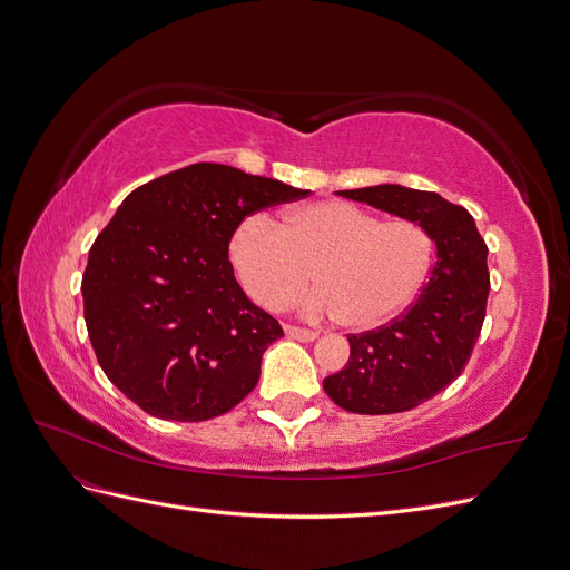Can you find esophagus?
I'll list each match as a JSON object with an SVG mask.
<instances>
[{
	"instance_id": "obj_1",
	"label": "esophagus",
	"mask_w": 570,
	"mask_h": 570,
	"mask_svg": "<svg viewBox=\"0 0 570 570\" xmlns=\"http://www.w3.org/2000/svg\"><path fill=\"white\" fill-rule=\"evenodd\" d=\"M285 333L287 337L299 340V342H314L318 337V333L306 331V327H297V325H285Z\"/></svg>"
}]
</instances>
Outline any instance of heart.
Returning a JSON list of instances; mask_svg holds the SVG:
<instances>
[{
    "label": "heart",
    "mask_w": 570,
    "mask_h": 570,
    "mask_svg": "<svg viewBox=\"0 0 570 570\" xmlns=\"http://www.w3.org/2000/svg\"><path fill=\"white\" fill-rule=\"evenodd\" d=\"M433 243L409 218L381 220L350 202H314L283 216L281 226L252 214L233 230L228 256L239 285L268 312L295 304L308 281V316H337L368 331L394 318L423 285Z\"/></svg>",
    "instance_id": "b5f03b06"
}]
</instances>
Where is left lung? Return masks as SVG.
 I'll list each match as a JSON object with an SVG mask.
<instances>
[{"instance_id":"left-lung-1","label":"left lung","mask_w":570,"mask_h":570,"mask_svg":"<svg viewBox=\"0 0 570 570\" xmlns=\"http://www.w3.org/2000/svg\"><path fill=\"white\" fill-rule=\"evenodd\" d=\"M409 218L430 235L438 262L419 299L392 323L350 335V361L323 390L352 413H400L428 402L461 375L485 321L488 245L473 216L438 193L373 185L335 193Z\"/></svg>"}]
</instances>
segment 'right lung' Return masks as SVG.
Segmentation results:
<instances>
[{
	"instance_id": "obj_1",
	"label": "right lung",
	"mask_w": 570,
	"mask_h": 570,
	"mask_svg": "<svg viewBox=\"0 0 570 570\" xmlns=\"http://www.w3.org/2000/svg\"><path fill=\"white\" fill-rule=\"evenodd\" d=\"M308 189L223 164H193L124 199L82 273L101 371L164 421H209L256 387L283 327L249 302L228 258L237 223Z\"/></svg>"
}]
</instances>
